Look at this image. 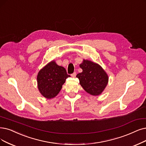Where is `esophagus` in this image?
I'll return each instance as SVG.
<instances>
[{"label": "esophagus", "mask_w": 146, "mask_h": 146, "mask_svg": "<svg viewBox=\"0 0 146 146\" xmlns=\"http://www.w3.org/2000/svg\"><path fill=\"white\" fill-rule=\"evenodd\" d=\"M76 75H77V73H76V72H74L73 74H71V76H72V77H75V76H76Z\"/></svg>", "instance_id": "1"}]
</instances>
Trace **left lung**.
<instances>
[{"label": "left lung", "mask_w": 146, "mask_h": 146, "mask_svg": "<svg viewBox=\"0 0 146 146\" xmlns=\"http://www.w3.org/2000/svg\"><path fill=\"white\" fill-rule=\"evenodd\" d=\"M80 67L83 71L76 77L81 86L92 95H100L108 84V77L106 72L98 64L87 60H83Z\"/></svg>", "instance_id": "1"}]
</instances>
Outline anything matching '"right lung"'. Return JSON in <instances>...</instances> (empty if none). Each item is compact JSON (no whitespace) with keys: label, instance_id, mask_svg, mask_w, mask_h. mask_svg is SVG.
I'll return each mask as SVG.
<instances>
[{"label":"right lung","instance_id":"add662e5","mask_svg":"<svg viewBox=\"0 0 146 146\" xmlns=\"http://www.w3.org/2000/svg\"><path fill=\"white\" fill-rule=\"evenodd\" d=\"M68 77L70 75L66 69L52 61L40 69L38 74V89L43 96L51 99L59 93Z\"/></svg>","mask_w":146,"mask_h":146}]
</instances>
